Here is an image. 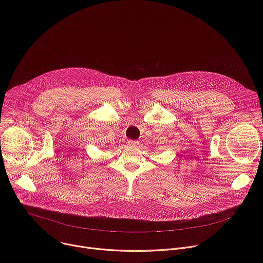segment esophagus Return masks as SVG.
I'll return each instance as SVG.
<instances>
[{"instance_id": "obj_1", "label": "esophagus", "mask_w": 263, "mask_h": 263, "mask_svg": "<svg viewBox=\"0 0 263 263\" xmlns=\"http://www.w3.org/2000/svg\"><path fill=\"white\" fill-rule=\"evenodd\" d=\"M127 143H128L129 145H132V146H136V145L139 144V142H138L137 140H128Z\"/></svg>"}]
</instances>
